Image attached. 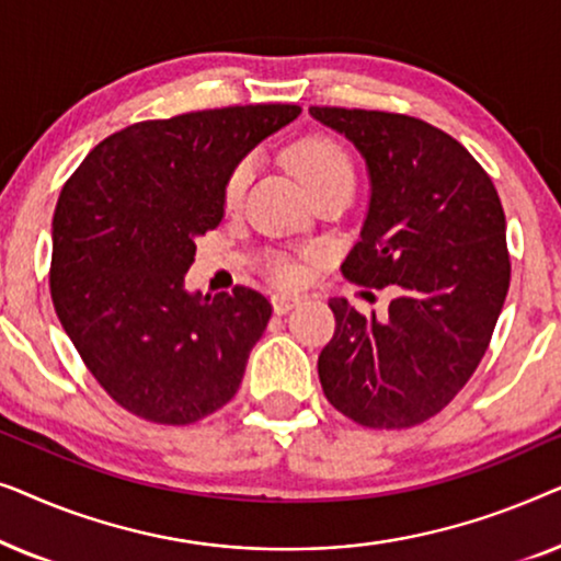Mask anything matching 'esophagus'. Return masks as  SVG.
Segmentation results:
<instances>
[{
    "mask_svg": "<svg viewBox=\"0 0 561 561\" xmlns=\"http://www.w3.org/2000/svg\"><path fill=\"white\" fill-rule=\"evenodd\" d=\"M298 301H301V298L294 296V294H275L273 296V309H275V313H288Z\"/></svg>",
    "mask_w": 561,
    "mask_h": 561,
    "instance_id": "obj_1",
    "label": "esophagus"
}]
</instances>
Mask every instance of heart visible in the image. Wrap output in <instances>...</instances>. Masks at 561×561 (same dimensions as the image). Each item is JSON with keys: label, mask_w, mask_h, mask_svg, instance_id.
Returning a JSON list of instances; mask_svg holds the SVG:
<instances>
[{"label": "heart", "mask_w": 561, "mask_h": 561, "mask_svg": "<svg viewBox=\"0 0 561 561\" xmlns=\"http://www.w3.org/2000/svg\"><path fill=\"white\" fill-rule=\"evenodd\" d=\"M286 160L298 173V179L309 186L313 196L334 186H355V163H352L350 150L329 135L301 137V140H296L286 150ZM250 160H240V163L232 168V173H229V179L225 183V202L229 206L240 204L244 188H248L250 183ZM271 271L275 278L283 283H294L298 280V275H301L298 265L288 263V260L283 257L273 260Z\"/></svg>", "instance_id": "obj_1"}]
</instances>
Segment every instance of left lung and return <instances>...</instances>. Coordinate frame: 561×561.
<instances>
[{"instance_id":"left-lung-1","label":"left lung","mask_w":561,"mask_h":561,"mask_svg":"<svg viewBox=\"0 0 561 561\" xmlns=\"http://www.w3.org/2000/svg\"><path fill=\"white\" fill-rule=\"evenodd\" d=\"M363 152L370 206L342 275L396 286L388 313L332 298L334 336L319 355L327 401L370 428L432 419L478 370L511 286L505 214L482 165L409 114L311 106Z\"/></svg>"}]
</instances>
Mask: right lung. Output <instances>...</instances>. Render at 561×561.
Listing matches in <instances>:
<instances>
[{
    "mask_svg": "<svg viewBox=\"0 0 561 561\" xmlns=\"http://www.w3.org/2000/svg\"><path fill=\"white\" fill-rule=\"evenodd\" d=\"M298 114L248 104L137 122L66 181L53 214V306L125 411L186 426L234 398L273 306L248 286L188 294L183 275L196 237L225 217L232 168Z\"/></svg>",
    "mask_w": 561,
    "mask_h": 561,
    "instance_id": "1",
    "label": "right lung"
}]
</instances>
